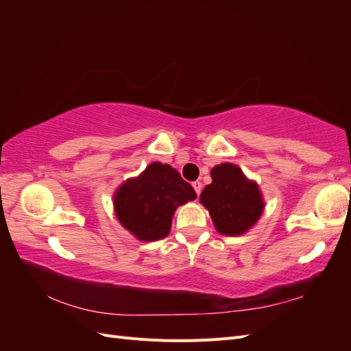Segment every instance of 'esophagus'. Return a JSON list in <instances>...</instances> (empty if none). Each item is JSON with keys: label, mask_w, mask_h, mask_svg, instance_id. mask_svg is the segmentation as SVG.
Listing matches in <instances>:
<instances>
[{"label": "esophagus", "mask_w": 351, "mask_h": 351, "mask_svg": "<svg viewBox=\"0 0 351 351\" xmlns=\"http://www.w3.org/2000/svg\"><path fill=\"white\" fill-rule=\"evenodd\" d=\"M192 186H193V189H195L196 195L199 196V195H200V192H202V183H200V182H193V183H192Z\"/></svg>", "instance_id": "34e87169"}]
</instances>
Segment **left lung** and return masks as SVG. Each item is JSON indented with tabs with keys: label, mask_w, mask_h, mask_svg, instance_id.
<instances>
[{
	"label": "left lung",
	"mask_w": 351,
	"mask_h": 351,
	"mask_svg": "<svg viewBox=\"0 0 351 351\" xmlns=\"http://www.w3.org/2000/svg\"><path fill=\"white\" fill-rule=\"evenodd\" d=\"M210 177L212 183L204 189L199 200L209 210L219 234L236 237L256 226L265 209L258 183L231 162L215 165Z\"/></svg>",
	"instance_id": "left-lung-1"
}]
</instances>
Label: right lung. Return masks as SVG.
I'll return each instance as SVG.
<instances>
[{
    "instance_id": "1",
    "label": "right lung",
    "mask_w": 351,
    "mask_h": 351,
    "mask_svg": "<svg viewBox=\"0 0 351 351\" xmlns=\"http://www.w3.org/2000/svg\"><path fill=\"white\" fill-rule=\"evenodd\" d=\"M195 199L193 187L176 168L155 161L117 187L112 204L117 219L132 236L156 241L171 231L176 209Z\"/></svg>"
}]
</instances>
